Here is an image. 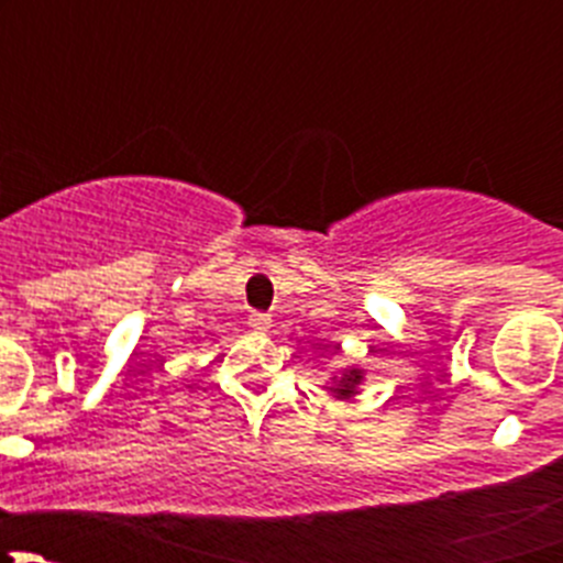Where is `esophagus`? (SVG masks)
Masks as SVG:
<instances>
[{
  "label": "esophagus",
  "instance_id": "esophagus-1",
  "mask_svg": "<svg viewBox=\"0 0 563 563\" xmlns=\"http://www.w3.org/2000/svg\"><path fill=\"white\" fill-rule=\"evenodd\" d=\"M247 327L255 329V332H266V329L272 327V318L266 316V313H250Z\"/></svg>",
  "mask_w": 563,
  "mask_h": 563
}]
</instances>
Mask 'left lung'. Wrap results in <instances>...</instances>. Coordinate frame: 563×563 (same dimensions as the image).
Segmentation results:
<instances>
[{"label":"left lung","mask_w":563,"mask_h":563,"mask_svg":"<svg viewBox=\"0 0 563 563\" xmlns=\"http://www.w3.org/2000/svg\"><path fill=\"white\" fill-rule=\"evenodd\" d=\"M362 382V373L360 371H351V373H343V378L338 382V387H334V391L338 395H354L356 384Z\"/></svg>","instance_id":"8db88e82"}]
</instances>
